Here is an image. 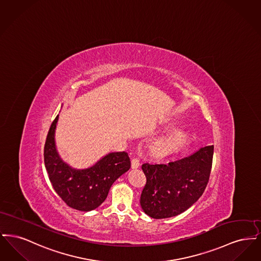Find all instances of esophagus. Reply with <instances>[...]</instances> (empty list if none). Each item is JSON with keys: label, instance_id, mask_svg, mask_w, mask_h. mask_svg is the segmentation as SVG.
<instances>
[{"label": "esophagus", "instance_id": "1", "mask_svg": "<svg viewBox=\"0 0 261 261\" xmlns=\"http://www.w3.org/2000/svg\"><path fill=\"white\" fill-rule=\"evenodd\" d=\"M139 166H140V161L138 159H133L131 162L132 169H137Z\"/></svg>", "mask_w": 261, "mask_h": 261}]
</instances>
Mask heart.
Here are the masks:
<instances>
[{
  "label": "heart",
  "instance_id": "heart-1",
  "mask_svg": "<svg viewBox=\"0 0 261 261\" xmlns=\"http://www.w3.org/2000/svg\"><path fill=\"white\" fill-rule=\"evenodd\" d=\"M188 140L189 136L186 132L183 129L177 128L154 140L150 145V149L156 155L164 156L185 147Z\"/></svg>",
  "mask_w": 261,
  "mask_h": 261
}]
</instances>
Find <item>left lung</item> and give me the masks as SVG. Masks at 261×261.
I'll return each instance as SVG.
<instances>
[{"label": "left lung", "mask_w": 261, "mask_h": 261, "mask_svg": "<svg viewBox=\"0 0 261 261\" xmlns=\"http://www.w3.org/2000/svg\"><path fill=\"white\" fill-rule=\"evenodd\" d=\"M213 145L168 163H144L147 177L140 203L154 219L173 217L190 208L203 194L210 180Z\"/></svg>", "instance_id": "1"}]
</instances>
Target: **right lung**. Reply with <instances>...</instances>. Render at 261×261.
<instances>
[{
    "mask_svg": "<svg viewBox=\"0 0 261 261\" xmlns=\"http://www.w3.org/2000/svg\"><path fill=\"white\" fill-rule=\"evenodd\" d=\"M59 114L50 125L44 149V162L53 188L70 207L96 210L106 200L112 184L130 169L125 151L109 152L87 168H75L61 158L56 145Z\"/></svg>",
    "mask_w": 261,
    "mask_h": 261,
    "instance_id": "1",
    "label": "right lung"
}]
</instances>
